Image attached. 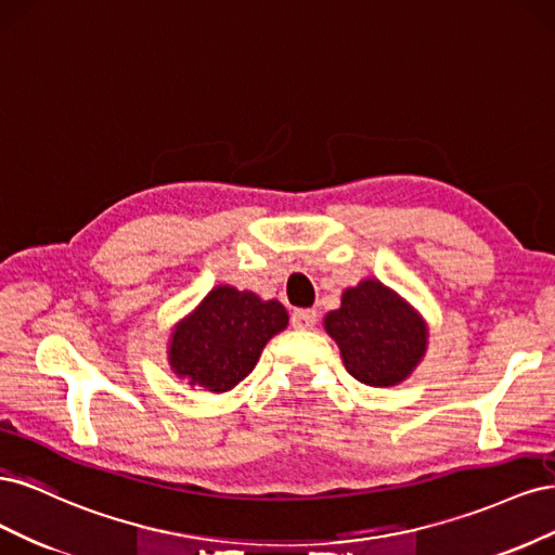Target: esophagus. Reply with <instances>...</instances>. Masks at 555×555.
<instances>
[{
	"label": "esophagus",
	"mask_w": 555,
	"mask_h": 555,
	"mask_svg": "<svg viewBox=\"0 0 555 555\" xmlns=\"http://www.w3.org/2000/svg\"><path fill=\"white\" fill-rule=\"evenodd\" d=\"M317 324V312L314 310H294L292 312V326L300 328V331H308L314 328Z\"/></svg>",
	"instance_id": "esophagus-1"
}]
</instances>
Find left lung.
Instances as JSON below:
<instances>
[{"instance_id":"1","label":"left lung","mask_w":555,"mask_h":555,"mask_svg":"<svg viewBox=\"0 0 555 555\" xmlns=\"http://www.w3.org/2000/svg\"><path fill=\"white\" fill-rule=\"evenodd\" d=\"M324 326L340 347L347 373L367 386L402 382L426 351L422 317L377 280L347 289Z\"/></svg>"}]
</instances>
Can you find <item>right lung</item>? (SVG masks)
<instances>
[{"label":"right lung","instance_id":"obj_1","mask_svg":"<svg viewBox=\"0 0 555 555\" xmlns=\"http://www.w3.org/2000/svg\"><path fill=\"white\" fill-rule=\"evenodd\" d=\"M287 322L278 300L217 287L171 335L173 371L190 384L224 393L251 373L263 345Z\"/></svg>","mask_w":555,"mask_h":555}]
</instances>
